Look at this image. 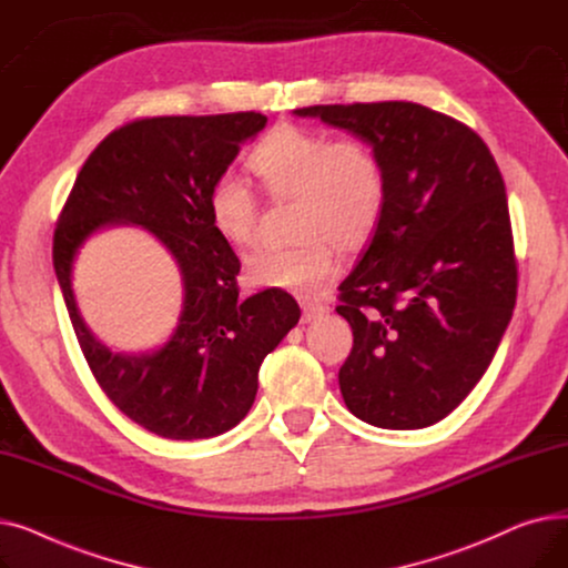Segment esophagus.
Listing matches in <instances>:
<instances>
[{
    "label": "esophagus",
    "instance_id": "obj_1",
    "mask_svg": "<svg viewBox=\"0 0 568 568\" xmlns=\"http://www.w3.org/2000/svg\"><path fill=\"white\" fill-rule=\"evenodd\" d=\"M324 313H329V306H324V304H304V322H313V320H317V317H322Z\"/></svg>",
    "mask_w": 568,
    "mask_h": 568
}]
</instances>
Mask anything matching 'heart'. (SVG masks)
<instances>
[{"instance_id": "b5f03b06", "label": "heart", "mask_w": 568, "mask_h": 568, "mask_svg": "<svg viewBox=\"0 0 568 568\" xmlns=\"http://www.w3.org/2000/svg\"><path fill=\"white\" fill-rule=\"evenodd\" d=\"M248 170L274 202L294 200L290 248H262L246 257V281L296 296L322 294L338 274V248L362 251L386 204V172L377 149L359 135L334 138L322 129L278 124L251 149ZM206 216L232 246L257 239V195L234 174L216 176L206 191Z\"/></svg>"}]
</instances>
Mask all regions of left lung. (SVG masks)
Listing matches in <instances>:
<instances>
[{
  "instance_id": "left-lung-1",
  "label": "left lung",
  "mask_w": 568,
  "mask_h": 568,
  "mask_svg": "<svg viewBox=\"0 0 568 568\" xmlns=\"http://www.w3.org/2000/svg\"><path fill=\"white\" fill-rule=\"evenodd\" d=\"M294 112L366 138L386 172L382 221L338 287L354 336L343 400L377 428L433 426L484 377L516 306L501 172L469 126L419 103Z\"/></svg>"
}]
</instances>
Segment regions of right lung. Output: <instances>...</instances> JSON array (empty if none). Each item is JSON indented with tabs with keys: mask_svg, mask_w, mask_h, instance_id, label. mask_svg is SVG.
Segmentation results:
<instances>
[{
	"mask_svg": "<svg viewBox=\"0 0 568 568\" xmlns=\"http://www.w3.org/2000/svg\"><path fill=\"white\" fill-rule=\"evenodd\" d=\"M266 124L260 112L144 116L114 129L78 172L52 239V264L80 349L112 405L168 439L214 437L248 414L257 373L300 304L283 290L239 296L242 264L206 216V191ZM154 231L185 281V308L156 353L112 355L89 333L70 287L83 239L105 224Z\"/></svg>",
	"mask_w": 568,
	"mask_h": 568,
	"instance_id": "right-lung-1",
	"label": "right lung"
}]
</instances>
